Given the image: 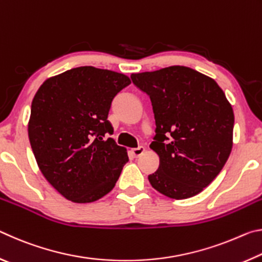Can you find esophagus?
Returning <instances> with one entry per match:
<instances>
[{
  "instance_id": "esophagus-1",
  "label": "esophagus",
  "mask_w": 262,
  "mask_h": 262,
  "mask_svg": "<svg viewBox=\"0 0 262 262\" xmlns=\"http://www.w3.org/2000/svg\"><path fill=\"white\" fill-rule=\"evenodd\" d=\"M143 152H144V147H142V145H140V147H137L135 149H130V155L134 158L141 156Z\"/></svg>"
}]
</instances>
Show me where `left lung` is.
<instances>
[{
  "mask_svg": "<svg viewBox=\"0 0 262 262\" xmlns=\"http://www.w3.org/2000/svg\"><path fill=\"white\" fill-rule=\"evenodd\" d=\"M150 97L156 121L150 148L159 156L152 187L168 198H192L214 180L232 149L231 105L214 79L184 66L132 74Z\"/></svg>",
  "mask_w": 262,
  "mask_h": 262,
  "instance_id": "left-lung-1",
  "label": "left lung"
}]
</instances>
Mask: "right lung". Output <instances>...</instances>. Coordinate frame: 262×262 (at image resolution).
I'll list each match as a JSON object with an SVG mask.
<instances>
[{"instance_id": "right-lung-1", "label": "right lung", "mask_w": 262, "mask_h": 262, "mask_svg": "<svg viewBox=\"0 0 262 262\" xmlns=\"http://www.w3.org/2000/svg\"><path fill=\"white\" fill-rule=\"evenodd\" d=\"M130 84L126 75L91 66L48 78L31 105L29 139L41 173L76 203L94 202L113 189L127 151L107 120L115 96Z\"/></svg>"}]
</instances>
